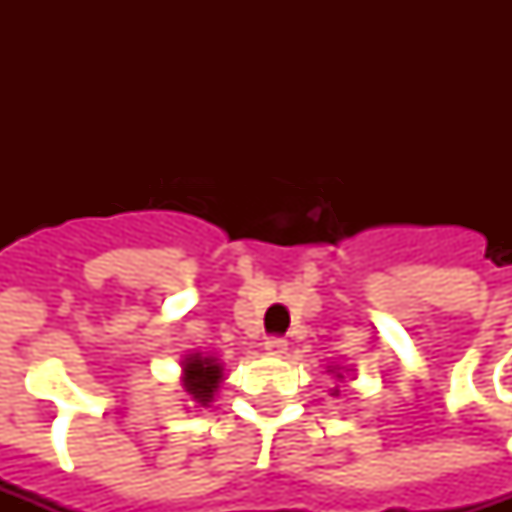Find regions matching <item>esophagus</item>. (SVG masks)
Masks as SVG:
<instances>
[{"mask_svg":"<svg viewBox=\"0 0 512 512\" xmlns=\"http://www.w3.org/2000/svg\"><path fill=\"white\" fill-rule=\"evenodd\" d=\"M265 350L271 353V356H281V353H287V340L279 335H273L265 340Z\"/></svg>","mask_w":512,"mask_h":512,"instance_id":"obj_1","label":"esophagus"}]
</instances>
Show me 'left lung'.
Returning a JSON list of instances; mask_svg holds the SVG:
<instances>
[{
	"instance_id": "left-lung-1",
	"label": "left lung",
	"mask_w": 512,
	"mask_h": 512,
	"mask_svg": "<svg viewBox=\"0 0 512 512\" xmlns=\"http://www.w3.org/2000/svg\"><path fill=\"white\" fill-rule=\"evenodd\" d=\"M337 377H342V374H337Z\"/></svg>"
}]
</instances>
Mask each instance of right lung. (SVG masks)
<instances>
[{"instance_id":"right-lung-1","label":"right lung","mask_w":512,"mask_h":512,"mask_svg":"<svg viewBox=\"0 0 512 512\" xmlns=\"http://www.w3.org/2000/svg\"><path fill=\"white\" fill-rule=\"evenodd\" d=\"M185 372V390L191 393V398L196 404L207 406L212 401L217 390V382L223 377V369L217 364L215 358H201V356H191L185 358L183 364Z\"/></svg>"}]
</instances>
